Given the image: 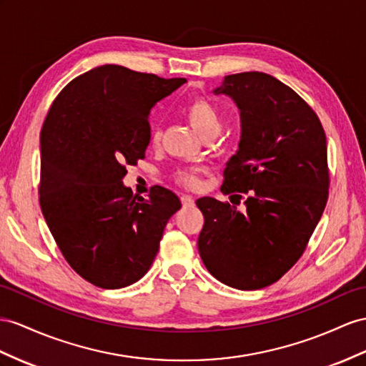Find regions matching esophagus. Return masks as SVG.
I'll return each mask as SVG.
<instances>
[{
	"instance_id": "1",
	"label": "esophagus",
	"mask_w": 366,
	"mask_h": 366,
	"mask_svg": "<svg viewBox=\"0 0 366 366\" xmlns=\"http://www.w3.org/2000/svg\"><path fill=\"white\" fill-rule=\"evenodd\" d=\"M181 201H182V205L185 209H190V207H194V199L192 198V196H189V194H184L182 198H181Z\"/></svg>"
}]
</instances>
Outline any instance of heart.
Segmentation results:
<instances>
[{
	"mask_svg": "<svg viewBox=\"0 0 366 366\" xmlns=\"http://www.w3.org/2000/svg\"><path fill=\"white\" fill-rule=\"evenodd\" d=\"M187 120L190 122V125L198 131V134L202 139L207 137H217L222 128V119L218 108L213 105L212 102L205 99H194L187 103L184 109ZM161 139V131L157 128H153L152 131V140L156 144ZM176 181L184 185H196L198 184V176L194 172L190 170H181L176 173Z\"/></svg>",
	"mask_w": 366,
	"mask_h": 366,
	"instance_id": "heart-1",
	"label": "heart"
}]
</instances>
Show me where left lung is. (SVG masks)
I'll use <instances>...</instances> for the list:
<instances>
[{
    "label": "left lung",
    "instance_id": "1",
    "mask_svg": "<svg viewBox=\"0 0 366 366\" xmlns=\"http://www.w3.org/2000/svg\"><path fill=\"white\" fill-rule=\"evenodd\" d=\"M213 94L230 97L239 111V144L221 187L237 194L232 204L196 201L204 214L198 249L221 283L255 290L297 263L322 218L330 187L326 136L311 107L269 74H232Z\"/></svg>",
    "mask_w": 366,
    "mask_h": 366
}]
</instances>
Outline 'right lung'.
Listing matches in <instances>:
<instances>
[{
    "label": "right lung",
    "instance_id": "obj_1",
    "mask_svg": "<svg viewBox=\"0 0 366 366\" xmlns=\"http://www.w3.org/2000/svg\"><path fill=\"white\" fill-rule=\"evenodd\" d=\"M185 79L103 64L69 81L41 128L40 205L69 266L94 286L120 289L152 267L177 196L148 198L124 185L125 165L145 157L149 111Z\"/></svg>",
    "mask_w": 366,
    "mask_h": 366
}]
</instances>
